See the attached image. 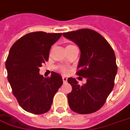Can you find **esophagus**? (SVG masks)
<instances>
[{"instance_id":"esophagus-1","label":"esophagus","mask_w":130,"mask_h":130,"mask_svg":"<svg viewBox=\"0 0 130 130\" xmlns=\"http://www.w3.org/2000/svg\"><path fill=\"white\" fill-rule=\"evenodd\" d=\"M63 83H66L67 82V78L66 77H63Z\"/></svg>"}]
</instances>
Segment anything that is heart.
Returning <instances> with one entry per match:
<instances>
[{"mask_svg":"<svg viewBox=\"0 0 130 130\" xmlns=\"http://www.w3.org/2000/svg\"><path fill=\"white\" fill-rule=\"evenodd\" d=\"M73 46V45H69V46ZM59 71H61V73H64V74H67V73H68V72H69V70H68V69H67V67H63V66L59 67Z\"/></svg>","mask_w":130,"mask_h":130,"instance_id":"obj_1","label":"heart"}]
</instances>
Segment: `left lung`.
<instances>
[{
  "label": "left lung",
  "instance_id": "left-lung-1",
  "mask_svg": "<svg viewBox=\"0 0 130 130\" xmlns=\"http://www.w3.org/2000/svg\"><path fill=\"white\" fill-rule=\"evenodd\" d=\"M63 35L79 46L81 57L76 74L87 82L80 86L74 78L67 79L72 86L67 94L69 107L79 114L94 113L104 105L114 87L117 71L114 51L103 36L92 29H80Z\"/></svg>",
  "mask_w": 130,
  "mask_h": 130
}]
</instances>
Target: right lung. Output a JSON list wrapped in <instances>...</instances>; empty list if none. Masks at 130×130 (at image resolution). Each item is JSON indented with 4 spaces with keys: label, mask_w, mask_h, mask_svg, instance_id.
<instances>
[{
    "label": "right lung",
    "mask_w": 130,
    "mask_h": 130,
    "mask_svg": "<svg viewBox=\"0 0 130 130\" xmlns=\"http://www.w3.org/2000/svg\"><path fill=\"white\" fill-rule=\"evenodd\" d=\"M62 33L35 31L27 34L11 46L7 61V77L12 92L21 108L33 114L51 109L53 97L63 84L59 74L40 75V67L48 61L51 46Z\"/></svg>",
    "instance_id": "right-lung-1"
}]
</instances>
